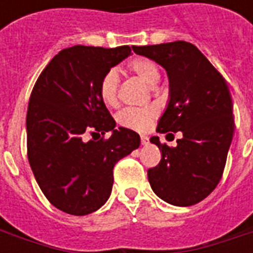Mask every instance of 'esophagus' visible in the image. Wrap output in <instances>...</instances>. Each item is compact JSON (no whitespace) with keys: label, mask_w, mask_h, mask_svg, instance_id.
Listing matches in <instances>:
<instances>
[{"label":"esophagus","mask_w":253,"mask_h":253,"mask_svg":"<svg viewBox=\"0 0 253 253\" xmlns=\"http://www.w3.org/2000/svg\"><path fill=\"white\" fill-rule=\"evenodd\" d=\"M148 142H149V138L146 137V135H141V143H142V145H146Z\"/></svg>","instance_id":"34e87169"}]
</instances>
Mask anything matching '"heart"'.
<instances>
[{"mask_svg":"<svg viewBox=\"0 0 253 253\" xmlns=\"http://www.w3.org/2000/svg\"><path fill=\"white\" fill-rule=\"evenodd\" d=\"M127 69L148 85H156L159 83L160 69L157 63L149 58H132L131 61L127 63ZM118 90H119V76L115 70H110L105 73L100 81V97L107 105L115 107L118 104ZM157 114L159 112L154 107L126 108L118 114L116 119L121 126L126 127V128L143 131L157 118Z\"/></svg>","mask_w":253,"mask_h":253,"instance_id":"heart-1","label":"heart"}]
</instances>
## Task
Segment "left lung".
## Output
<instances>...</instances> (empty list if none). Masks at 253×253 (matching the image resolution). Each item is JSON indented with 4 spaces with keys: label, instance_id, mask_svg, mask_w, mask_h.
Here are the masks:
<instances>
[{
    "label": "left lung",
    "instance_id": "obj_1",
    "mask_svg": "<svg viewBox=\"0 0 253 253\" xmlns=\"http://www.w3.org/2000/svg\"><path fill=\"white\" fill-rule=\"evenodd\" d=\"M164 67L169 78V103L157 131H181L169 148L152 137L161 161L148 169L154 194L173 206H192L211 194L221 180L234 132L232 96L225 78L194 44L177 41L134 46ZM173 135V134H172Z\"/></svg>",
    "mask_w": 253,
    "mask_h": 253
}]
</instances>
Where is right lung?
<instances>
[{
  "instance_id": "1",
  "label": "right lung",
  "mask_w": 253,
  "mask_h": 253,
  "mask_svg": "<svg viewBox=\"0 0 253 253\" xmlns=\"http://www.w3.org/2000/svg\"><path fill=\"white\" fill-rule=\"evenodd\" d=\"M131 54L128 46H73L44 67L27 111V154L42 192L52 206L86 215L108 201L114 167L139 146L130 128L119 127L100 97V81ZM110 131L111 137L104 138ZM86 133L103 135L85 143Z\"/></svg>"
}]
</instances>
